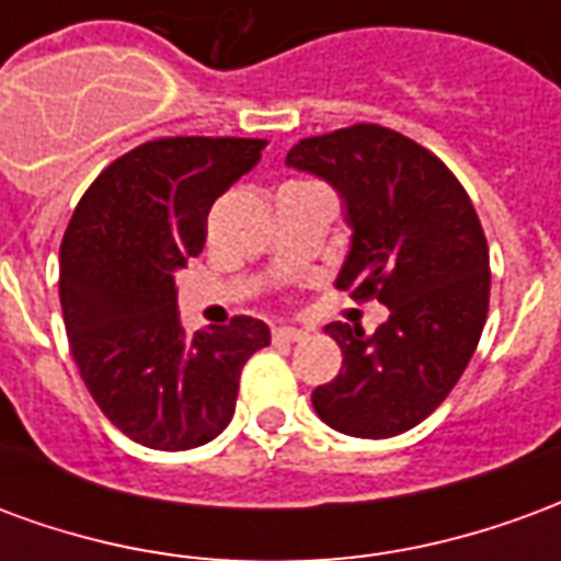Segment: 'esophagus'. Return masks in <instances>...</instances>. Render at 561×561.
<instances>
[{
	"instance_id": "obj_1",
	"label": "esophagus",
	"mask_w": 561,
	"mask_h": 561,
	"mask_svg": "<svg viewBox=\"0 0 561 561\" xmlns=\"http://www.w3.org/2000/svg\"><path fill=\"white\" fill-rule=\"evenodd\" d=\"M304 336V330L297 328H273V342H279V345H285V342H300Z\"/></svg>"
}]
</instances>
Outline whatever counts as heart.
Masks as SVG:
<instances>
[{
	"instance_id": "1",
	"label": "heart",
	"mask_w": 561,
	"mask_h": 561,
	"mask_svg": "<svg viewBox=\"0 0 561 561\" xmlns=\"http://www.w3.org/2000/svg\"><path fill=\"white\" fill-rule=\"evenodd\" d=\"M288 185H300V183H288Z\"/></svg>"
}]
</instances>
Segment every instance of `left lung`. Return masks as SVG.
I'll list each match as a JSON object with an SVG mask.
<instances>
[{
  "label": "left lung",
  "instance_id": "8db88e82",
  "mask_svg": "<svg viewBox=\"0 0 561 561\" xmlns=\"http://www.w3.org/2000/svg\"><path fill=\"white\" fill-rule=\"evenodd\" d=\"M288 164L345 197L352 249L336 288L390 309L366 336L342 321L340 376L312 390L321 421L357 438L412 430L445 402L481 340L490 249L466 188L445 161L373 123L294 144Z\"/></svg>",
  "mask_w": 561,
  "mask_h": 561
}]
</instances>
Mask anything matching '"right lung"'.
<instances>
[{
	"label": "right lung",
	"instance_id": "1",
	"mask_svg": "<svg viewBox=\"0 0 561 561\" xmlns=\"http://www.w3.org/2000/svg\"><path fill=\"white\" fill-rule=\"evenodd\" d=\"M261 138H159L111 161L59 249L68 345L116 430L156 450L207 445L231 423L245 360L270 328L233 316L188 333L173 273L201 255L207 216L261 159Z\"/></svg>",
	"mask_w": 561,
	"mask_h": 561
}]
</instances>
